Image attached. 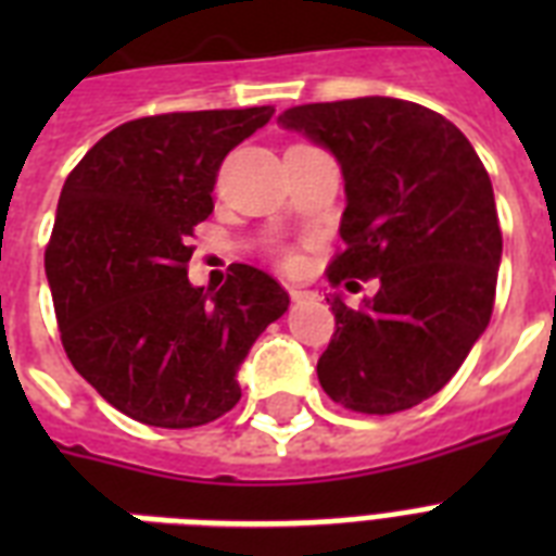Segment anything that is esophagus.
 Wrapping results in <instances>:
<instances>
[{
	"mask_svg": "<svg viewBox=\"0 0 556 556\" xmlns=\"http://www.w3.org/2000/svg\"><path fill=\"white\" fill-rule=\"evenodd\" d=\"M288 294H291V300H294V303H305V300H314V291H305V288H288Z\"/></svg>",
	"mask_w": 556,
	"mask_h": 556,
	"instance_id": "34e87169",
	"label": "esophagus"
}]
</instances>
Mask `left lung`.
<instances>
[{
	"label": "left lung",
	"mask_w": 556,
	"mask_h": 556,
	"mask_svg": "<svg viewBox=\"0 0 556 556\" xmlns=\"http://www.w3.org/2000/svg\"><path fill=\"white\" fill-rule=\"evenodd\" d=\"M279 124L329 147L343 169V251L329 282H380L361 308L331 296L320 387L361 415L413 409L456 375L491 323L502 260L491 176L458 126L409 100L305 103Z\"/></svg>",
	"instance_id": "8db88e82"
}]
</instances>
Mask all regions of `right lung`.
I'll list each match as a JSON object with an SVG mask.
<instances>
[{"mask_svg":"<svg viewBox=\"0 0 556 556\" xmlns=\"http://www.w3.org/2000/svg\"><path fill=\"white\" fill-rule=\"evenodd\" d=\"M274 106L126 121L65 178L46 248L60 340L100 397L167 430L230 413L236 371L288 308L286 288L236 262L218 291L192 288L195 225L213 213L227 152Z\"/></svg>","mask_w":556,"mask_h":556,"instance_id":"right-lung-1","label":"right lung"}]
</instances>
